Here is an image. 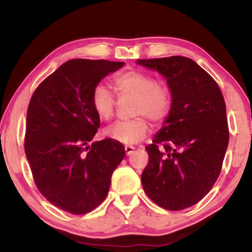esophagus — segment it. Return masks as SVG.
I'll return each instance as SVG.
<instances>
[{
  "mask_svg": "<svg viewBox=\"0 0 252 252\" xmlns=\"http://www.w3.org/2000/svg\"><path fill=\"white\" fill-rule=\"evenodd\" d=\"M135 150H136L135 147H132V146H126L125 147V153H126L127 156H129V155L135 153Z\"/></svg>",
  "mask_w": 252,
  "mask_h": 252,
  "instance_id": "1",
  "label": "esophagus"
}]
</instances>
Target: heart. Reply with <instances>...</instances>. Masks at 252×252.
Segmentation results:
<instances>
[{"mask_svg": "<svg viewBox=\"0 0 252 252\" xmlns=\"http://www.w3.org/2000/svg\"><path fill=\"white\" fill-rule=\"evenodd\" d=\"M112 85L120 98L133 97L132 115L136 117L110 126L105 130L109 139L123 144H135L149 132L147 118L155 124H160L170 115V89L157 84L149 73L139 70L123 72L113 79ZM92 106L99 119L110 120L115 113L116 99L105 86L97 85L92 93Z\"/></svg>", "mask_w": 252, "mask_h": 252, "instance_id": "b5f03b06", "label": "heart"}]
</instances>
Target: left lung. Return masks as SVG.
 I'll list each match as a JSON object with an SVG mask.
<instances>
[{"mask_svg": "<svg viewBox=\"0 0 252 252\" xmlns=\"http://www.w3.org/2000/svg\"><path fill=\"white\" fill-rule=\"evenodd\" d=\"M166 79L170 115L153 143L141 181L161 208L179 211L198 203L218 179L229 141L226 104L219 86L188 57L137 60Z\"/></svg>", "mask_w": 252, "mask_h": 252, "instance_id": "obj_1", "label": "left lung"}]
</instances>
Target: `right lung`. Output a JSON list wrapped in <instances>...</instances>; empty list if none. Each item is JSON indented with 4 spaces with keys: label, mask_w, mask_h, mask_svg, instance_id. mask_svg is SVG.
I'll return each mask as SVG.
<instances>
[{
    "label": "right lung",
    "mask_w": 252,
    "mask_h": 252,
    "mask_svg": "<svg viewBox=\"0 0 252 252\" xmlns=\"http://www.w3.org/2000/svg\"><path fill=\"white\" fill-rule=\"evenodd\" d=\"M124 62L71 60L39 85L27 109L25 154L41 194L61 210L85 215L108 195L125 148L105 139L88 144L99 127L92 93Z\"/></svg>",
    "instance_id": "obj_1"
}]
</instances>
